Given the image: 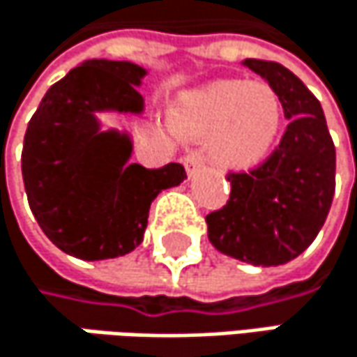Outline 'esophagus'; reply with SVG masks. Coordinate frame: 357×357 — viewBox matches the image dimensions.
Instances as JSON below:
<instances>
[{
  "label": "esophagus",
  "mask_w": 357,
  "mask_h": 357,
  "mask_svg": "<svg viewBox=\"0 0 357 357\" xmlns=\"http://www.w3.org/2000/svg\"><path fill=\"white\" fill-rule=\"evenodd\" d=\"M185 168H187V176L189 178H193L195 174H199L201 170H203V158H201L199 152L187 154V158H185Z\"/></svg>",
  "instance_id": "obj_1"
}]
</instances>
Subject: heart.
I'll use <instances>...</instances> for the list:
<instances>
[{
    "label": "heart",
    "mask_w": 357,
    "mask_h": 357,
    "mask_svg": "<svg viewBox=\"0 0 357 357\" xmlns=\"http://www.w3.org/2000/svg\"><path fill=\"white\" fill-rule=\"evenodd\" d=\"M284 102L267 82L224 79L181 98L172 127L189 139H209V156L224 170L261 164L278 144Z\"/></svg>",
    "instance_id": "b5f03b06"
}]
</instances>
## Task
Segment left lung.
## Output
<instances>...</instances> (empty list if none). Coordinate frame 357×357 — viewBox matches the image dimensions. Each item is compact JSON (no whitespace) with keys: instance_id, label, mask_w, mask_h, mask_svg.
Segmentation results:
<instances>
[{"instance_id":"1","label":"left lung","mask_w":357,"mask_h":357,"mask_svg":"<svg viewBox=\"0 0 357 357\" xmlns=\"http://www.w3.org/2000/svg\"><path fill=\"white\" fill-rule=\"evenodd\" d=\"M243 66L278 90L290 121L278 150L259 168L230 174L228 203L209 213L215 250L250 265L275 267L317 238L335 193V146L321 102L288 67L245 59Z\"/></svg>"}]
</instances>
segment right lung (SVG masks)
I'll return each mask as SVG.
<instances>
[{"label":"right lung","instance_id":"add662e5","mask_svg":"<svg viewBox=\"0 0 357 357\" xmlns=\"http://www.w3.org/2000/svg\"><path fill=\"white\" fill-rule=\"evenodd\" d=\"M146 75L131 61L88 59L47 90L28 123V203L47 238L71 257L105 261L137 248L152 201L187 176L176 162L158 170L131 164V133L102 127L100 114L146 112L137 90Z\"/></svg>","mask_w":357,"mask_h":357}]
</instances>
